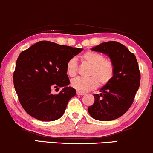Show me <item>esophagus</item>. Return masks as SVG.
<instances>
[{"instance_id": "esophagus-1", "label": "esophagus", "mask_w": 153, "mask_h": 153, "mask_svg": "<svg viewBox=\"0 0 153 153\" xmlns=\"http://www.w3.org/2000/svg\"><path fill=\"white\" fill-rule=\"evenodd\" d=\"M76 94H78V95H81V96H83V95L85 94V93H84V92H81V91H76Z\"/></svg>"}]
</instances>
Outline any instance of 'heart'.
Masks as SVG:
<instances>
[{"instance_id": "obj_1", "label": "heart", "mask_w": 153, "mask_h": 153, "mask_svg": "<svg viewBox=\"0 0 153 153\" xmlns=\"http://www.w3.org/2000/svg\"><path fill=\"white\" fill-rule=\"evenodd\" d=\"M84 63L90 66L88 71V78H77L71 80V85L81 92H87L98 87L107 85L112 79L114 74V65L110 59H105L104 55L99 52L87 51L81 56ZM66 74L69 76L76 75L78 70L77 61L75 58L68 60L66 65Z\"/></svg>"}]
</instances>
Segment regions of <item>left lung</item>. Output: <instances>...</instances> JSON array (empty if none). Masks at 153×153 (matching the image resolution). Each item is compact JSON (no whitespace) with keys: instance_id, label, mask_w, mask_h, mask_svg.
Returning a JSON list of instances; mask_svg holds the SVG:
<instances>
[{"instance_id":"1","label":"left lung","mask_w":153,"mask_h":153,"mask_svg":"<svg viewBox=\"0 0 153 153\" xmlns=\"http://www.w3.org/2000/svg\"><path fill=\"white\" fill-rule=\"evenodd\" d=\"M109 56L114 63V74L112 81L94 94V103L89 107L91 117L100 121L119 118L133 103L140 83V72L134 53L123 44L107 41L91 48Z\"/></svg>"}]
</instances>
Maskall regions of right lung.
Masks as SVG:
<instances>
[{"instance_id":"right-lung-1","label":"right lung","mask_w":153,"mask_h":153,"mask_svg":"<svg viewBox=\"0 0 153 153\" xmlns=\"http://www.w3.org/2000/svg\"><path fill=\"white\" fill-rule=\"evenodd\" d=\"M82 50L42 41L20 53L13 84L20 103L29 115L41 121H54L64 114L69 100L76 94L68 86L66 62ZM61 87L59 94H52L53 88Z\"/></svg>"}]
</instances>
